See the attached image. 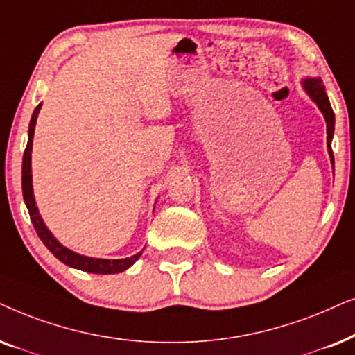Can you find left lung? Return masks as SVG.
Wrapping results in <instances>:
<instances>
[{"label":"left lung","mask_w":355,"mask_h":355,"mask_svg":"<svg viewBox=\"0 0 355 355\" xmlns=\"http://www.w3.org/2000/svg\"><path fill=\"white\" fill-rule=\"evenodd\" d=\"M306 92L310 94V97L313 98L316 105L320 107V110L323 112L324 120H326V128H328V149H329V157H331V162L334 165V155L331 149V139L334 133V113L331 108V103L328 101V96L324 92V86L321 83V79H306L304 83Z\"/></svg>","instance_id":"left-lung-1"}]
</instances>
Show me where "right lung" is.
I'll return each mask as SVG.
<instances>
[{"instance_id": "1", "label": "right lung", "mask_w": 355, "mask_h": 355, "mask_svg": "<svg viewBox=\"0 0 355 355\" xmlns=\"http://www.w3.org/2000/svg\"><path fill=\"white\" fill-rule=\"evenodd\" d=\"M40 107L42 105L37 107L34 110V115H32V120L29 125V141H27L26 150H24V159H22V195H24V201H26L27 209H29L31 220L35 227L37 235H39L45 247L49 248L50 252L60 259V261H63L71 268L81 269V271H87V272H96V274H115V272L125 271V269H128L131 264L141 257V252L138 254H135V257L125 258V259H97V258L83 257V254H78L71 252L68 248H64L63 245H61L58 240L50 234V230L46 229L44 220H42V217L39 216L34 195H32L31 153H32V138H34L35 121H37V115H39Z\"/></svg>"}]
</instances>
